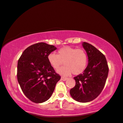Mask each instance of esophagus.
I'll return each instance as SVG.
<instances>
[{"label":"esophagus","mask_w":123,"mask_h":123,"mask_svg":"<svg viewBox=\"0 0 123 123\" xmlns=\"http://www.w3.org/2000/svg\"><path fill=\"white\" fill-rule=\"evenodd\" d=\"M67 79H68V78H65V77H63V76H62V77H61V80H63V81L66 80Z\"/></svg>","instance_id":"1"}]
</instances>
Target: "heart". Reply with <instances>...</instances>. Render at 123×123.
<instances>
[{"label": "heart", "instance_id": "heart-1", "mask_svg": "<svg viewBox=\"0 0 123 123\" xmlns=\"http://www.w3.org/2000/svg\"><path fill=\"white\" fill-rule=\"evenodd\" d=\"M50 66L55 70H58L63 64L64 66L59 70V73L67 76L73 73L74 75L82 73L88 64V55L82 49H76L70 46L63 47L58 49L57 55L50 53L47 56Z\"/></svg>", "mask_w": 123, "mask_h": 123}]
</instances>
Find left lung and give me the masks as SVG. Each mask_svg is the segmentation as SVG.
Here are the masks:
<instances>
[{
	"instance_id": "1",
	"label": "left lung",
	"mask_w": 123,
	"mask_h": 123,
	"mask_svg": "<svg viewBox=\"0 0 123 123\" xmlns=\"http://www.w3.org/2000/svg\"><path fill=\"white\" fill-rule=\"evenodd\" d=\"M83 47L88 57V64L83 73L74 78L76 84L70 93L75 100L88 102L102 92L109 73V66L104 54L91 44L84 42Z\"/></svg>"
}]
</instances>
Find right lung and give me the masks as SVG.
<instances>
[{"instance_id":"right-lung-1","label":"right lung","mask_w":123,"mask_h":123,"mask_svg":"<svg viewBox=\"0 0 123 123\" xmlns=\"http://www.w3.org/2000/svg\"><path fill=\"white\" fill-rule=\"evenodd\" d=\"M41 42L27 47L17 63V80L23 93L32 102H45L52 96L61 79L49 63L47 56L56 49Z\"/></svg>"}]
</instances>
